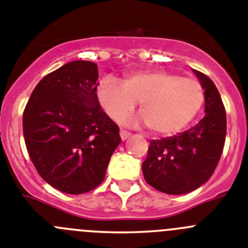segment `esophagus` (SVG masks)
<instances>
[{
  "instance_id": "obj_1",
  "label": "esophagus",
  "mask_w": 248,
  "mask_h": 248,
  "mask_svg": "<svg viewBox=\"0 0 248 248\" xmlns=\"http://www.w3.org/2000/svg\"><path fill=\"white\" fill-rule=\"evenodd\" d=\"M120 136H121L122 140H126L127 138L131 136V132H128V131H124V129H121V131H120Z\"/></svg>"
}]
</instances>
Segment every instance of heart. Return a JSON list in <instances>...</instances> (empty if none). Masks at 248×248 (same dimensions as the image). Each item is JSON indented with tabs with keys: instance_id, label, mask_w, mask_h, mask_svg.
I'll return each instance as SVG.
<instances>
[{
	"instance_id": "obj_1",
	"label": "heart",
	"mask_w": 248,
	"mask_h": 248,
	"mask_svg": "<svg viewBox=\"0 0 248 248\" xmlns=\"http://www.w3.org/2000/svg\"><path fill=\"white\" fill-rule=\"evenodd\" d=\"M96 99L113 121H121L140 101L142 115L122 122L129 126L146 124L158 135H173L199 112L204 90L189 78L164 70H142L127 75L124 84L113 78H104L96 88Z\"/></svg>"
}]
</instances>
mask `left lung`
I'll return each mask as SVG.
<instances>
[{"label": "left lung", "mask_w": 248, "mask_h": 248, "mask_svg": "<svg viewBox=\"0 0 248 248\" xmlns=\"http://www.w3.org/2000/svg\"><path fill=\"white\" fill-rule=\"evenodd\" d=\"M204 89L205 116L199 124L173 137L151 140L142 163L146 182L157 190L180 195L210 179L226 137V112L213 80L194 70Z\"/></svg>", "instance_id": "obj_1"}]
</instances>
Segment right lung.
Returning a JSON list of instances; mask_svg holds the SVG:
<instances>
[{
    "mask_svg": "<svg viewBox=\"0 0 248 248\" xmlns=\"http://www.w3.org/2000/svg\"><path fill=\"white\" fill-rule=\"evenodd\" d=\"M97 65L75 60L46 75L23 112V136L42 178L66 194L99 186L113 151L119 126L96 99Z\"/></svg>",
    "mask_w": 248,
    "mask_h": 248,
    "instance_id": "right-lung-1",
    "label": "right lung"
}]
</instances>
